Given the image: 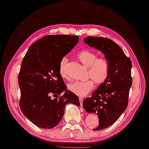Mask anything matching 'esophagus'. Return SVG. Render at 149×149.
<instances>
[{"label":"esophagus","mask_w":149,"mask_h":149,"mask_svg":"<svg viewBox=\"0 0 149 149\" xmlns=\"http://www.w3.org/2000/svg\"><path fill=\"white\" fill-rule=\"evenodd\" d=\"M79 100H80V103H81V105L82 106V102H83V98L82 97H80L79 98Z\"/></svg>","instance_id":"34e87169"}]
</instances>
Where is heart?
Masks as SVG:
<instances>
[{"label": "heart", "instance_id": "b5f03b06", "mask_svg": "<svg viewBox=\"0 0 149 149\" xmlns=\"http://www.w3.org/2000/svg\"><path fill=\"white\" fill-rule=\"evenodd\" d=\"M79 61L87 67L86 77L90 78L84 81H74L68 84V88L75 95L84 97L94 88V82L100 84L105 82L110 72V63L105 57H98V54L93 51L84 49L77 54ZM68 59L64 56L59 64V72L62 77L67 79V66Z\"/></svg>", "mask_w": 149, "mask_h": 149}]
</instances>
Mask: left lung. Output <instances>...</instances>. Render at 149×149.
Wrapping results in <instances>:
<instances>
[{
	"label": "left lung",
	"mask_w": 149,
	"mask_h": 149,
	"mask_svg": "<svg viewBox=\"0 0 149 149\" xmlns=\"http://www.w3.org/2000/svg\"><path fill=\"white\" fill-rule=\"evenodd\" d=\"M84 42L101 51L110 63L107 79L82 102L86 112L98 115L99 123L93 130H100L113 125L127 109L132 85V63L119 46L109 38L87 36Z\"/></svg>",
	"instance_id": "8db88e82"
}]
</instances>
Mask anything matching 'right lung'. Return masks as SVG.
Wrapping results in <instances>:
<instances>
[{"label": "right lung", "instance_id": "obj_1", "mask_svg": "<svg viewBox=\"0 0 149 149\" xmlns=\"http://www.w3.org/2000/svg\"><path fill=\"white\" fill-rule=\"evenodd\" d=\"M78 42V36L47 35L34 42L23 58L18 79L20 108L38 127L54 128L63 118L66 104L80 106L79 97L67 90L59 72L61 60Z\"/></svg>", "mask_w": 149, "mask_h": 149}]
</instances>
